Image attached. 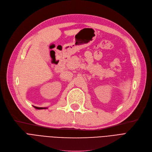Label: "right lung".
Wrapping results in <instances>:
<instances>
[{
  "label": "right lung",
  "instance_id": "obj_1",
  "mask_svg": "<svg viewBox=\"0 0 152 152\" xmlns=\"http://www.w3.org/2000/svg\"><path fill=\"white\" fill-rule=\"evenodd\" d=\"M34 108H35L36 109H39V110H40V109H45L46 108H42V107H34Z\"/></svg>",
  "mask_w": 152,
  "mask_h": 152
}]
</instances>
